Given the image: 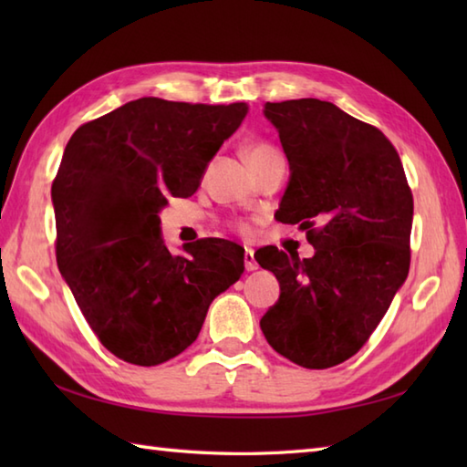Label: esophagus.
<instances>
[{
	"label": "esophagus",
	"mask_w": 467,
	"mask_h": 467,
	"mask_svg": "<svg viewBox=\"0 0 467 467\" xmlns=\"http://www.w3.org/2000/svg\"><path fill=\"white\" fill-rule=\"evenodd\" d=\"M244 269L246 271H256V269H259V263H256L254 253H253V249H249V246H244Z\"/></svg>",
	"instance_id": "34e87169"
}]
</instances>
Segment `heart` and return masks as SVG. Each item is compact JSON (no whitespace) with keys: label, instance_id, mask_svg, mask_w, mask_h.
<instances>
[{"label":"heart","instance_id":"heart-1","mask_svg":"<svg viewBox=\"0 0 467 467\" xmlns=\"http://www.w3.org/2000/svg\"><path fill=\"white\" fill-rule=\"evenodd\" d=\"M273 152H276V148L273 144L256 142V144L246 148V158H249V162H254V161H259V158H265V156H269ZM233 226L241 233H249V226L243 224V223H233Z\"/></svg>","mask_w":467,"mask_h":467}]
</instances>
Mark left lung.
Masks as SVG:
<instances>
[{
	"label": "left lung",
	"instance_id": "1",
	"mask_svg": "<svg viewBox=\"0 0 467 467\" xmlns=\"http://www.w3.org/2000/svg\"><path fill=\"white\" fill-rule=\"evenodd\" d=\"M265 116L291 166L275 218L306 231L315 254H254L281 285L261 329L289 361L327 369L361 349L408 279L413 194L389 138L335 104L266 102Z\"/></svg>",
	"mask_w": 467,
	"mask_h": 467
}]
</instances>
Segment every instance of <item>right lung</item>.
I'll return each mask as SVG.
<instances>
[{
  "mask_svg": "<svg viewBox=\"0 0 467 467\" xmlns=\"http://www.w3.org/2000/svg\"><path fill=\"white\" fill-rule=\"evenodd\" d=\"M249 106L140 98L82 124L52 182L56 261L90 329L132 365L172 359L201 333L244 251L201 239L172 254L158 213L196 192L206 164Z\"/></svg>",
  "mask_w": 467,
  "mask_h": 467,
  "instance_id": "1",
  "label": "right lung"
}]
</instances>
